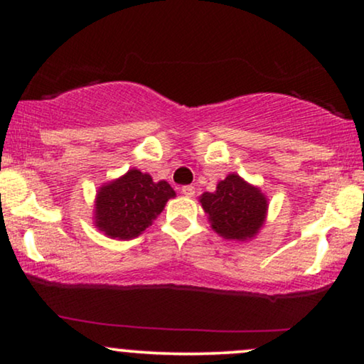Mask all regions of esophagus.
<instances>
[{
	"label": "esophagus",
	"instance_id": "1",
	"mask_svg": "<svg viewBox=\"0 0 364 364\" xmlns=\"http://www.w3.org/2000/svg\"><path fill=\"white\" fill-rule=\"evenodd\" d=\"M182 193L186 197H193L196 196V187H192V186H183L182 187Z\"/></svg>",
	"mask_w": 364,
	"mask_h": 364
}]
</instances>
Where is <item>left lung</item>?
I'll return each instance as SVG.
<instances>
[{
    "mask_svg": "<svg viewBox=\"0 0 364 364\" xmlns=\"http://www.w3.org/2000/svg\"><path fill=\"white\" fill-rule=\"evenodd\" d=\"M200 203L210 217L213 230L232 240L252 238L265 220V196L237 173L218 182L213 193H203Z\"/></svg>",
    "mask_w": 364,
    "mask_h": 364,
    "instance_id": "1",
    "label": "left lung"
}]
</instances>
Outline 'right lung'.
<instances>
[{
    "label": "right lung",
    "mask_w": 364,
    "mask_h": 364,
    "mask_svg": "<svg viewBox=\"0 0 364 364\" xmlns=\"http://www.w3.org/2000/svg\"><path fill=\"white\" fill-rule=\"evenodd\" d=\"M176 196L166 181L154 182L137 168L101 187L96 200V225L106 235L129 240L146 230L152 218Z\"/></svg>",
    "instance_id": "obj_1"
}]
</instances>
